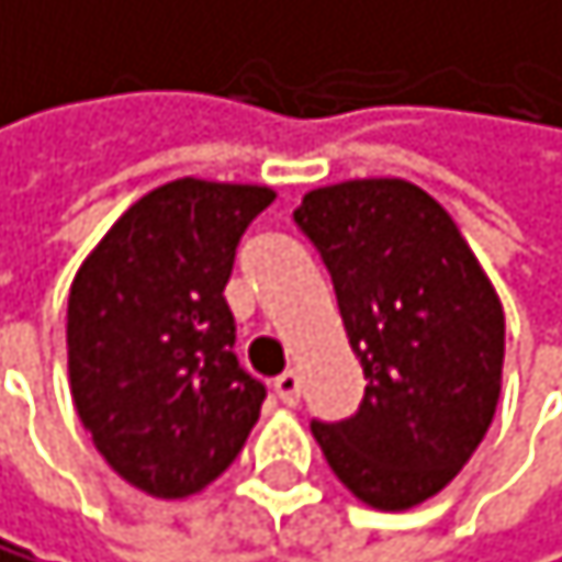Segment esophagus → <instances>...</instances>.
Listing matches in <instances>:
<instances>
[{"label":"esophagus","instance_id":"esophagus-1","mask_svg":"<svg viewBox=\"0 0 562 562\" xmlns=\"http://www.w3.org/2000/svg\"><path fill=\"white\" fill-rule=\"evenodd\" d=\"M276 397L283 401L286 407H296V401H300V376L296 373H283L276 380Z\"/></svg>","mask_w":562,"mask_h":562}]
</instances>
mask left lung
Masks as SVG:
<instances>
[{
    "label": "left lung",
    "instance_id": "left-lung-1",
    "mask_svg": "<svg viewBox=\"0 0 562 562\" xmlns=\"http://www.w3.org/2000/svg\"><path fill=\"white\" fill-rule=\"evenodd\" d=\"M293 221L331 272L366 397L311 425L335 476L376 512L446 491L501 397L504 311L449 210L407 179L311 189Z\"/></svg>",
    "mask_w": 562,
    "mask_h": 562
}]
</instances>
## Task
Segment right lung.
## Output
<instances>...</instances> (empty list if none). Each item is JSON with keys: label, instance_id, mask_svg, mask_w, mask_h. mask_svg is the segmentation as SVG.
Returning <instances> with one entry per match:
<instances>
[{"label": "right lung", "instance_id": "right-lung-1", "mask_svg": "<svg viewBox=\"0 0 562 562\" xmlns=\"http://www.w3.org/2000/svg\"><path fill=\"white\" fill-rule=\"evenodd\" d=\"M272 186L172 179L99 238L68 293V386L99 456L131 487L179 501L213 484L266 386L234 356L224 286Z\"/></svg>", "mask_w": 562, "mask_h": 562}]
</instances>
